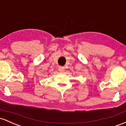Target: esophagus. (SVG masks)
Listing matches in <instances>:
<instances>
[{"label":"esophagus","mask_w":126,"mask_h":126,"mask_svg":"<svg viewBox=\"0 0 126 126\" xmlns=\"http://www.w3.org/2000/svg\"><path fill=\"white\" fill-rule=\"evenodd\" d=\"M58 71H59V72H61V73H63V72L65 71L64 67H59Z\"/></svg>","instance_id":"esophagus-1"}]
</instances>
